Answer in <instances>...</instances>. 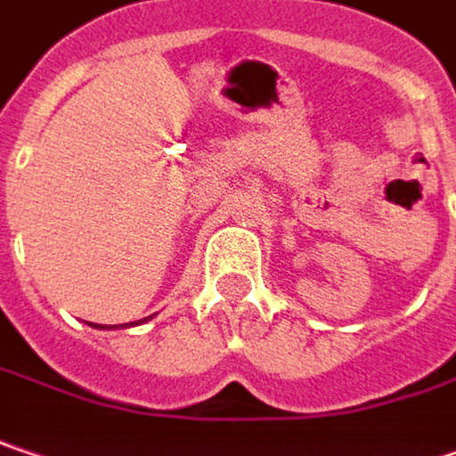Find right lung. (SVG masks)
<instances>
[{
  "instance_id": "1",
  "label": "right lung",
  "mask_w": 456,
  "mask_h": 456,
  "mask_svg": "<svg viewBox=\"0 0 456 456\" xmlns=\"http://www.w3.org/2000/svg\"><path fill=\"white\" fill-rule=\"evenodd\" d=\"M147 320H149V317H147ZM131 325H134V322H131Z\"/></svg>"
}]
</instances>
